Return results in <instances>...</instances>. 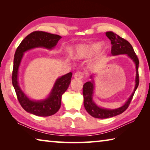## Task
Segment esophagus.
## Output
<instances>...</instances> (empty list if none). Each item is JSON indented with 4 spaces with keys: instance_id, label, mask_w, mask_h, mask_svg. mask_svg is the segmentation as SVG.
Instances as JSON below:
<instances>
[{
    "instance_id": "1",
    "label": "esophagus",
    "mask_w": 150,
    "mask_h": 150,
    "mask_svg": "<svg viewBox=\"0 0 150 150\" xmlns=\"http://www.w3.org/2000/svg\"><path fill=\"white\" fill-rule=\"evenodd\" d=\"M84 77V73L82 71H77L74 75V77L77 79H81Z\"/></svg>"
}]
</instances>
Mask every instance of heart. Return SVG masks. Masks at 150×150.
<instances>
[{
	"mask_svg": "<svg viewBox=\"0 0 150 150\" xmlns=\"http://www.w3.org/2000/svg\"><path fill=\"white\" fill-rule=\"evenodd\" d=\"M102 47L101 43H95L91 45H79L73 52V55L75 58L79 59L87 57V55L94 54Z\"/></svg>",
	"mask_w": 150,
	"mask_h": 150,
	"instance_id": "obj_1",
	"label": "heart"
}]
</instances>
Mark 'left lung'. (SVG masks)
<instances>
[{"label":"left lung","mask_w":150,"mask_h":150,"mask_svg":"<svg viewBox=\"0 0 150 150\" xmlns=\"http://www.w3.org/2000/svg\"><path fill=\"white\" fill-rule=\"evenodd\" d=\"M106 35L111 41L112 47L111 54L112 55H117L120 54H127L130 57L136 64V85L134 92L132 94L130 98L126 101L124 105L121 107L116 109H106L100 108L94 103L93 100V95L94 90L93 81H88L83 85V94L84 97V106L87 111V112L91 116L96 118H108L113 117L116 115H120L125 111L130 105L131 100L132 99L133 96L135 93L136 88L139 85V74H138V65L139 59L133 49L132 45L127 40L122 38L115 34L112 32H106ZM91 78L92 79V76Z\"/></svg>","instance_id":"8db88e82"}]
</instances>
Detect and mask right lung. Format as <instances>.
Returning a JSON list of instances; mask_svg holds the SVG:
<instances>
[{
  "label": "right lung",
  "mask_w": 150,
  "mask_h": 150,
  "mask_svg": "<svg viewBox=\"0 0 150 150\" xmlns=\"http://www.w3.org/2000/svg\"><path fill=\"white\" fill-rule=\"evenodd\" d=\"M61 38L62 37L59 35L35 31L28 35L17 47L14 58L12 82L20 105L28 112L39 116H49L54 115L60 108L62 96L69 87L72 77L71 72L57 79L47 98L35 101L28 98L20 88L18 82V71L25 52L39 47L52 50Z\"/></svg>",
  "instance_id": "1"
}]
</instances>
